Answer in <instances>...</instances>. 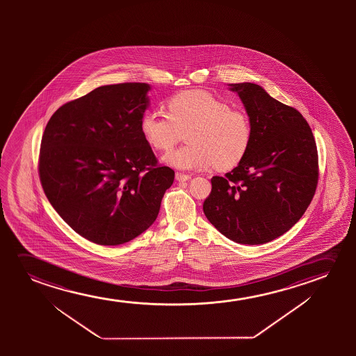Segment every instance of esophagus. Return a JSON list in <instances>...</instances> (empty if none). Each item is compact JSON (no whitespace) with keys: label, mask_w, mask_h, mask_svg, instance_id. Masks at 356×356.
<instances>
[{"label":"esophagus","mask_w":356,"mask_h":356,"mask_svg":"<svg viewBox=\"0 0 356 356\" xmlns=\"http://www.w3.org/2000/svg\"><path fill=\"white\" fill-rule=\"evenodd\" d=\"M175 179L176 180L179 181V182H185V181L191 180V176L186 175V174H182V172H176Z\"/></svg>","instance_id":"34e87169"}]
</instances>
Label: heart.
<instances>
[{
    "label": "heart",
    "mask_w": 356,
    "mask_h": 356,
    "mask_svg": "<svg viewBox=\"0 0 356 356\" xmlns=\"http://www.w3.org/2000/svg\"><path fill=\"white\" fill-rule=\"evenodd\" d=\"M168 114L148 111L140 122L147 143L169 152L187 131L186 146L171 152L163 161L179 170L197 171L216 166L227 170L242 161L252 140L245 113L205 90L176 93L166 103Z\"/></svg>",
    "instance_id": "heart-1"
}]
</instances>
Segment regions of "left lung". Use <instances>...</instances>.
Listing matches in <instances>:
<instances>
[{
  "label": "left lung",
  "instance_id": "obj_1",
  "mask_svg": "<svg viewBox=\"0 0 356 356\" xmlns=\"http://www.w3.org/2000/svg\"><path fill=\"white\" fill-rule=\"evenodd\" d=\"M229 86L248 114L252 140L234 170L211 179L203 210L236 243H268L297 224L315 195L316 143L302 114L260 85Z\"/></svg>",
  "mask_w": 356,
  "mask_h": 356
}]
</instances>
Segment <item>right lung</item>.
Returning a JSON list of instances; mask_svg holds the SVG:
<instances>
[{"label":"right lung","instance_id":"right-lung-1","mask_svg":"<svg viewBox=\"0 0 356 356\" xmlns=\"http://www.w3.org/2000/svg\"><path fill=\"white\" fill-rule=\"evenodd\" d=\"M151 85L95 88L58 108L44 129L39 174L44 195L83 238L118 245L156 221L175 172L156 165L140 122Z\"/></svg>","mask_w":356,"mask_h":356}]
</instances>
